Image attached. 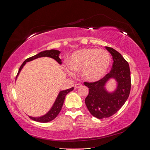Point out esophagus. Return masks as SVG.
Here are the masks:
<instances>
[{"label": "esophagus", "mask_w": 150, "mask_h": 150, "mask_svg": "<svg viewBox=\"0 0 150 150\" xmlns=\"http://www.w3.org/2000/svg\"><path fill=\"white\" fill-rule=\"evenodd\" d=\"M81 87H82V85H81V84H76L74 86L75 89L79 88H81Z\"/></svg>", "instance_id": "obj_1"}]
</instances>
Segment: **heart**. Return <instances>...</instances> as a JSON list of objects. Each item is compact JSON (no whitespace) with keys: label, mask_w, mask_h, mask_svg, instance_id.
Wrapping results in <instances>:
<instances>
[{"label":"heart","mask_w":150,"mask_h":150,"mask_svg":"<svg viewBox=\"0 0 150 150\" xmlns=\"http://www.w3.org/2000/svg\"><path fill=\"white\" fill-rule=\"evenodd\" d=\"M111 64V56L106 50L86 48L72 54L66 70L71 75L82 71L81 74L85 81L95 83L106 76Z\"/></svg>","instance_id":"obj_1"}]
</instances>
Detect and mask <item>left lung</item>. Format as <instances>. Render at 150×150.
I'll return each instance as SVG.
<instances>
[{"label": "left lung", "mask_w": 150, "mask_h": 150, "mask_svg": "<svg viewBox=\"0 0 150 150\" xmlns=\"http://www.w3.org/2000/svg\"><path fill=\"white\" fill-rule=\"evenodd\" d=\"M112 56L111 71L100 81L95 83L84 82L89 88V94L85 103L89 111L98 119L106 118L113 115L123 106L128 99L131 89V74L128 62L115 49L106 47ZM114 79L117 83V88L109 92L105 85L109 80Z\"/></svg>", "instance_id": "8db88e82"}]
</instances>
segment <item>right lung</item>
<instances>
[{"label": "right lung", "instance_id": "add662e5", "mask_svg": "<svg viewBox=\"0 0 150 150\" xmlns=\"http://www.w3.org/2000/svg\"><path fill=\"white\" fill-rule=\"evenodd\" d=\"M60 53H61V52L59 51H57V50H55V49H51V50H49V51H42L33 57H30L28 59H27L23 63H22V64L21 66L19 69V71H18L17 75L16 76V79L17 78V76H19L21 71L22 70V68H23V67L26 64V62L33 61V60L35 59L42 57H51V58L54 59V60H56L59 63V64H61V63H62L61 59L59 58V57ZM73 89H74V88H71L68 89L61 91L59 93V94H58V96L56 99L55 102L54 103L52 106L51 107V109H50V110L46 113V114H45L44 115H43L42 116H40V117H32L30 116H29V117L31 120H33L35 121H38V122H49V121L53 120L54 119H55L56 116L59 115V112L61 110V108L62 107L63 103H64L66 96L69 92L72 91Z\"/></svg>", "mask_w": 150, "mask_h": 150}]
</instances>
